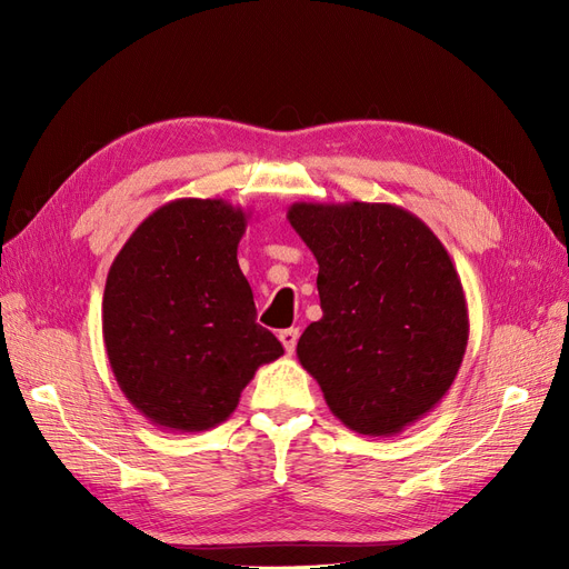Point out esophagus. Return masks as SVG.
I'll return each mask as SVG.
<instances>
[{
    "instance_id": "34e87169",
    "label": "esophagus",
    "mask_w": 569,
    "mask_h": 569,
    "mask_svg": "<svg viewBox=\"0 0 569 569\" xmlns=\"http://www.w3.org/2000/svg\"><path fill=\"white\" fill-rule=\"evenodd\" d=\"M280 341H282V347H284L287 353H295L297 341H299V330H297V327H289V330H282L280 332Z\"/></svg>"
}]
</instances>
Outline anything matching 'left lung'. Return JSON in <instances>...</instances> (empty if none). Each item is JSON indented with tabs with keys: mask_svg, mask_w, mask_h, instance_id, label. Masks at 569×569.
<instances>
[{
	"mask_svg": "<svg viewBox=\"0 0 569 569\" xmlns=\"http://www.w3.org/2000/svg\"><path fill=\"white\" fill-rule=\"evenodd\" d=\"M289 226L318 261L322 318L297 356L332 416L393 437L451 389L468 349V301L439 237L393 203L297 201Z\"/></svg>",
	"mask_w": 569,
	"mask_h": 569,
	"instance_id": "8db88e82",
	"label": "left lung"
}]
</instances>
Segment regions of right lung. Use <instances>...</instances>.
I'll list each match as a JSON object with an SVG mask.
<instances>
[{
  "mask_svg": "<svg viewBox=\"0 0 569 569\" xmlns=\"http://www.w3.org/2000/svg\"><path fill=\"white\" fill-rule=\"evenodd\" d=\"M249 213L222 199H176L113 258L101 332L126 399L170 432L226 422L256 370L284 349L256 322L237 247Z\"/></svg>",
  "mask_w": 569,
  "mask_h": 569,
  "instance_id": "add662e5",
  "label": "right lung"
}]
</instances>
